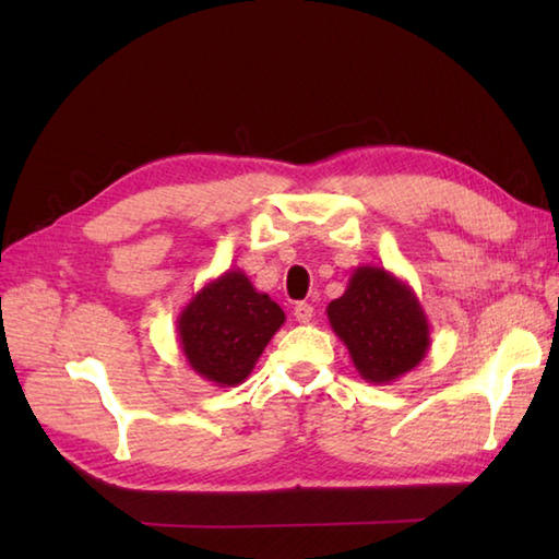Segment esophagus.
Returning a JSON list of instances; mask_svg holds the SVG:
<instances>
[{
  "label": "esophagus",
  "instance_id": "esophagus-1",
  "mask_svg": "<svg viewBox=\"0 0 559 559\" xmlns=\"http://www.w3.org/2000/svg\"><path fill=\"white\" fill-rule=\"evenodd\" d=\"M293 314H295V322L307 324L312 319V314H314V307L310 302H298V305L293 307Z\"/></svg>",
  "mask_w": 559,
  "mask_h": 559
}]
</instances>
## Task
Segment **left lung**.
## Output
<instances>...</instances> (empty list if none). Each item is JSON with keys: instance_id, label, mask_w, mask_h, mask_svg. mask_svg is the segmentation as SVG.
<instances>
[{"instance_id": "obj_1", "label": "left lung", "mask_w": 559, "mask_h": 559, "mask_svg": "<svg viewBox=\"0 0 559 559\" xmlns=\"http://www.w3.org/2000/svg\"><path fill=\"white\" fill-rule=\"evenodd\" d=\"M329 324L355 370L372 384L396 382L430 348V322L418 295L384 266H358L348 288L326 307Z\"/></svg>"}]
</instances>
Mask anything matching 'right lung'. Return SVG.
Instances as JSON below:
<instances>
[{
	"label": "right lung",
	"instance_id": "1",
	"mask_svg": "<svg viewBox=\"0 0 559 559\" xmlns=\"http://www.w3.org/2000/svg\"><path fill=\"white\" fill-rule=\"evenodd\" d=\"M286 322L281 307L259 293L240 269L204 283L177 314V338L192 370L216 386H237Z\"/></svg>",
	"mask_w": 559,
	"mask_h": 559
}]
</instances>
